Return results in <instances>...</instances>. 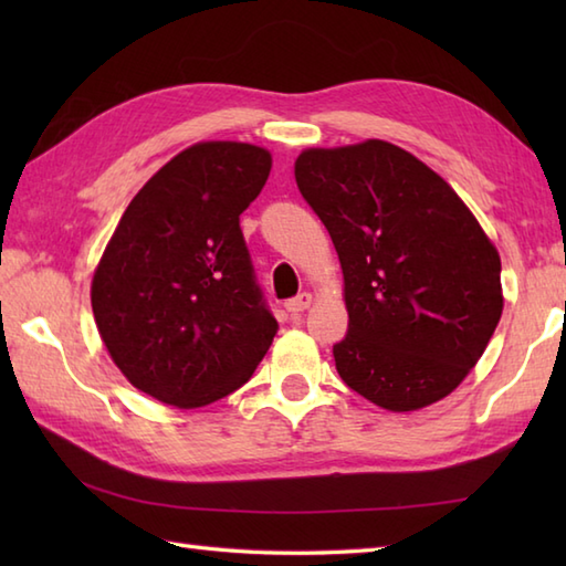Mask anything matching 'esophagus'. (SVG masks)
I'll return each instance as SVG.
<instances>
[{
    "mask_svg": "<svg viewBox=\"0 0 566 566\" xmlns=\"http://www.w3.org/2000/svg\"><path fill=\"white\" fill-rule=\"evenodd\" d=\"M311 304H314V296H311L308 292H304V294H298V296L290 298V302H286L284 306H286V311H290L292 316H298V314H302V311H306Z\"/></svg>",
    "mask_w": 566,
    "mask_h": 566,
    "instance_id": "obj_1",
    "label": "esophagus"
}]
</instances>
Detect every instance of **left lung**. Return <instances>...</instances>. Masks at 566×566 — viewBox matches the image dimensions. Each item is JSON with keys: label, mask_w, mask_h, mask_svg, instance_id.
I'll return each instance as SVG.
<instances>
[{"label": "left lung", "mask_w": 566, "mask_h": 566, "mask_svg": "<svg viewBox=\"0 0 566 566\" xmlns=\"http://www.w3.org/2000/svg\"><path fill=\"white\" fill-rule=\"evenodd\" d=\"M294 177L343 268V381L394 413L444 399L501 321L496 245L457 191L394 143L306 148Z\"/></svg>", "instance_id": "left-lung-1"}]
</instances>
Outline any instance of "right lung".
Wrapping results in <instances>:
<instances>
[{
    "label": "right lung",
    "mask_w": 566,
    "mask_h": 566,
    "mask_svg": "<svg viewBox=\"0 0 566 566\" xmlns=\"http://www.w3.org/2000/svg\"><path fill=\"white\" fill-rule=\"evenodd\" d=\"M270 170L252 143H195L143 185L104 248L94 323L122 375L160 403L219 401L270 350L280 326L240 231Z\"/></svg>",
    "instance_id": "add662e5"
}]
</instances>
